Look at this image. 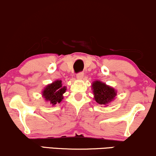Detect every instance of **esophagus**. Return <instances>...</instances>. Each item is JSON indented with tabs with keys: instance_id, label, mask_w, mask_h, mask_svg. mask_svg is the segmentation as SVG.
<instances>
[{
	"instance_id": "obj_1",
	"label": "esophagus",
	"mask_w": 156,
	"mask_h": 156,
	"mask_svg": "<svg viewBox=\"0 0 156 156\" xmlns=\"http://www.w3.org/2000/svg\"><path fill=\"white\" fill-rule=\"evenodd\" d=\"M84 76V73L81 72H79L76 74V78L79 79V80H81V79L83 78Z\"/></svg>"
}]
</instances>
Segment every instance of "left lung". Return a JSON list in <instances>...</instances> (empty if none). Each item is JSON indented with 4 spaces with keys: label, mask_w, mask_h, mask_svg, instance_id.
<instances>
[{
    "label": "left lung",
    "mask_w": 156,
    "mask_h": 156,
    "mask_svg": "<svg viewBox=\"0 0 156 156\" xmlns=\"http://www.w3.org/2000/svg\"><path fill=\"white\" fill-rule=\"evenodd\" d=\"M92 86L95 101L101 105L108 104L113 101L116 95V92L113 88L100 81L94 82Z\"/></svg>",
    "instance_id": "left-lung-1"
}]
</instances>
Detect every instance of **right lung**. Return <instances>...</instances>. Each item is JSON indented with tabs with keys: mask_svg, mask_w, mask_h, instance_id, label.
Wrapping results in <instances>:
<instances>
[{
	"mask_svg": "<svg viewBox=\"0 0 156 156\" xmlns=\"http://www.w3.org/2000/svg\"><path fill=\"white\" fill-rule=\"evenodd\" d=\"M66 91V87L62 85L61 80H57L48 84L43 92L44 98L49 101L52 105L61 103L63 99V94Z\"/></svg>",
	"mask_w": 156,
	"mask_h": 156,
	"instance_id": "add662e5",
	"label": "right lung"
}]
</instances>
